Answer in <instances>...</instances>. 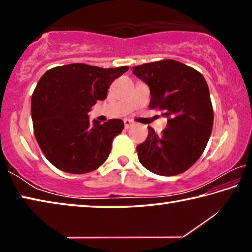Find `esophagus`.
<instances>
[{
	"mask_svg": "<svg viewBox=\"0 0 252 252\" xmlns=\"http://www.w3.org/2000/svg\"><path fill=\"white\" fill-rule=\"evenodd\" d=\"M132 126H133V122L129 120V119H126V120H125V127H126V129H129V127Z\"/></svg>",
	"mask_w": 252,
	"mask_h": 252,
	"instance_id": "esophagus-1",
	"label": "esophagus"
}]
</instances>
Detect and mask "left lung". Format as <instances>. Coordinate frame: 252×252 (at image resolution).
Instances as JSON below:
<instances>
[{"label":"left lung","instance_id":"obj_1","mask_svg":"<svg viewBox=\"0 0 252 252\" xmlns=\"http://www.w3.org/2000/svg\"><path fill=\"white\" fill-rule=\"evenodd\" d=\"M150 89V108L167 118L158 135L149 127L146 141L136 147L139 161L159 176H176L195 163L206 149L213 125L208 84L197 70L174 60L132 67Z\"/></svg>","mask_w":252,"mask_h":252}]
</instances>
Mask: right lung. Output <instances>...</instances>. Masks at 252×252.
<instances>
[{"label":"right lung","mask_w":252,"mask_h":252,"mask_svg":"<svg viewBox=\"0 0 252 252\" xmlns=\"http://www.w3.org/2000/svg\"><path fill=\"white\" fill-rule=\"evenodd\" d=\"M127 66L102 69L82 63L53 67L42 75L31 100L34 134L51 163L62 171L82 174L104 163L114 136L125 122L89 120L96 101Z\"/></svg>","instance_id":"1"}]
</instances>
